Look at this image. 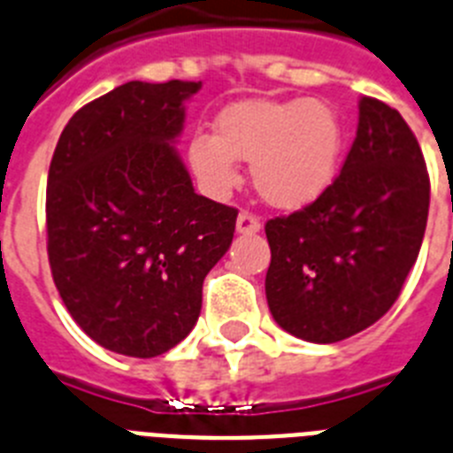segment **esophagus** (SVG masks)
<instances>
[{
  "label": "esophagus",
  "instance_id": "1",
  "mask_svg": "<svg viewBox=\"0 0 453 453\" xmlns=\"http://www.w3.org/2000/svg\"><path fill=\"white\" fill-rule=\"evenodd\" d=\"M237 233L242 234H256L260 233V219L250 211H239L237 216Z\"/></svg>",
  "mask_w": 453,
  "mask_h": 453
}]
</instances>
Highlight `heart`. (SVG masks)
Returning <instances> with one entry per match:
<instances>
[{"mask_svg":"<svg viewBox=\"0 0 453 453\" xmlns=\"http://www.w3.org/2000/svg\"><path fill=\"white\" fill-rule=\"evenodd\" d=\"M343 154V124L318 98H249L216 119V135L196 133L188 163L203 188L226 196L239 181L237 161H250L262 200L280 209L315 203L334 184Z\"/></svg>","mask_w":453,"mask_h":453,"instance_id":"obj_1","label":"heart"}]
</instances>
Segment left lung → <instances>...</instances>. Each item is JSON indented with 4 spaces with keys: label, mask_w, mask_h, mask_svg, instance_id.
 I'll return each instance as SVG.
<instances>
[{
    "label": "left lung",
    "mask_w": 453,
    "mask_h": 453,
    "mask_svg": "<svg viewBox=\"0 0 453 453\" xmlns=\"http://www.w3.org/2000/svg\"><path fill=\"white\" fill-rule=\"evenodd\" d=\"M428 203L414 133L398 110L362 96L357 138L334 184L265 226L273 320L311 343H338L378 322L419 256Z\"/></svg>",
    "instance_id": "8db88e82"
}]
</instances>
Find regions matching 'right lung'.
Returning a JSON list of instances; mask_svg holds the SVG:
<instances>
[{
  "label": "right lung",
  "instance_id": "obj_1",
  "mask_svg": "<svg viewBox=\"0 0 453 453\" xmlns=\"http://www.w3.org/2000/svg\"><path fill=\"white\" fill-rule=\"evenodd\" d=\"M200 87H115L68 119L52 154V279L80 329L117 355L150 359L184 341L233 244L237 209L197 196L173 147Z\"/></svg>",
  "mask_w": 453,
  "mask_h": 453
}]
</instances>
